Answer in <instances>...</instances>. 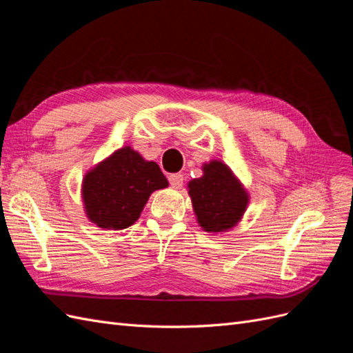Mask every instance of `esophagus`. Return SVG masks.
I'll return each mask as SVG.
<instances>
[{"instance_id":"1","label":"esophagus","mask_w":353,"mask_h":353,"mask_svg":"<svg viewBox=\"0 0 353 353\" xmlns=\"http://www.w3.org/2000/svg\"><path fill=\"white\" fill-rule=\"evenodd\" d=\"M169 184L172 185L174 188H181L184 184V176L181 174H172L169 175Z\"/></svg>"}]
</instances>
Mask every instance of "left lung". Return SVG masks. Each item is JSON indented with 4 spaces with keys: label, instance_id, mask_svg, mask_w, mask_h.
I'll list each match as a JSON object with an SVG mask.
<instances>
[{
    "label": "left lung",
    "instance_id": "left-lung-1",
    "mask_svg": "<svg viewBox=\"0 0 353 353\" xmlns=\"http://www.w3.org/2000/svg\"><path fill=\"white\" fill-rule=\"evenodd\" d=\"M188 188L200 227L209 232L232 228L249 201L231 169L218 160L203 166V176L190 181Z\"/></svg>",
    "mask_w": 353,
    "mask_h": 353
}]
</instances>
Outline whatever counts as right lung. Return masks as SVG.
<instances>
[{
  "label": "right lung",
  "mask_w": 353,
  "mask_h": 353,
  "mask_svg": "<svg viewBox=\"0 0 353 353\" xmlns=\"http://www.w3.org/2000/svg\"><path fill=\"white\" fill-rule=\"evenodd\" d=\"M168 187L159 165L123 147L85 175L82 197L88 218L100 228L123 230L140 218L154 190Z\"/></svg>",
  "instance_id": "right-lung-1"
}]
</instances>
